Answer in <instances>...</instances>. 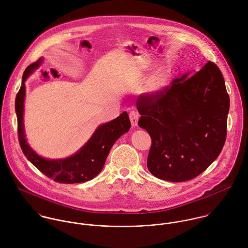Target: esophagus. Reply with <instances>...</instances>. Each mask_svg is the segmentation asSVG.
I'll list each match as a JSON object with an SVG mask.
<instances>
[{
  "instance_id": "obj_1",
  "label": "esophagus",
  "mask_w": 248,
  "mask_h": 248,
  "mask_svg": "<svg viewBox=\"0 0 248 248\" xmlns=\"http://www.w3.org/2000/svg\"><path fill=\"white\" fill-rule=\"evenodd\" d=\"M129 118H130V122L132 126H136L137 123H138V119H139V114L137 111H131L129 113Z\"/></svg>"
}]
</instances>
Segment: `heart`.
Instances as JSON below:
<instances>
[{
	"instance_id": "b5f03b06",
	"label": "heart",
	"mask_w": 248,
	"mask_h": 248,
	"mask_svg": "<svg viewBox=\"0 0 248 248\" xmlns=\"http://www.w3.org/2000/svg\"><path fill=\"white\" fill-rule=\"evenodd\" d=\"M168 82V75L165 71L155 72L149 80L147 89L150 93L160 92Z\"/></svg>"
}]
</instances>
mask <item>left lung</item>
Returning a JSON list of instances; mask_svg holds the SVG:
<instances>
[{"instance_id":"obj_1","label":"left lung","mask_w":248,"mask_h":248,"mask_svg":"<svg viewBox=\"0 0 248 248\" xmlns=\"http://www.w3.org/2000/svg\"><path fill=\"white\" fill-rule=\"evenodd\" d=\"M160 92L140 94L138 125L152 139L147 166L156 178L186 182L220 155L227 135L230 98L219 67L208 62Z\"/></svg>"}]
</instances>
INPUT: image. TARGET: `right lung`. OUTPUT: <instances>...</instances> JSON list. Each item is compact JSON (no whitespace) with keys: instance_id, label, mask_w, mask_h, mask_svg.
Wrapping results in <instances>:
<instances>
[{"instance_id":"obj_1","label":"right lung","mask_w":248,"mask_h":248,"mask_svg":"<svg viewBox=\"0 0 248 248\" xmlns=\"http://www.w3.org/2000/svg\"><path fill=\"white\" fill-rule=\"evenodd\" d=\"M41 59L30 64L24 71L22 85L15 98L17 115V132L19 144L25 156L46 177L60 184H80L96 177L102 170L108 154L114 143L130 128V121L126 112L115 120L97 127L88 143L75 155L58 160L40 157L27 144L24 132L23 111L25 98V80L38 65Z\"/></svg>"}]
</instances>
